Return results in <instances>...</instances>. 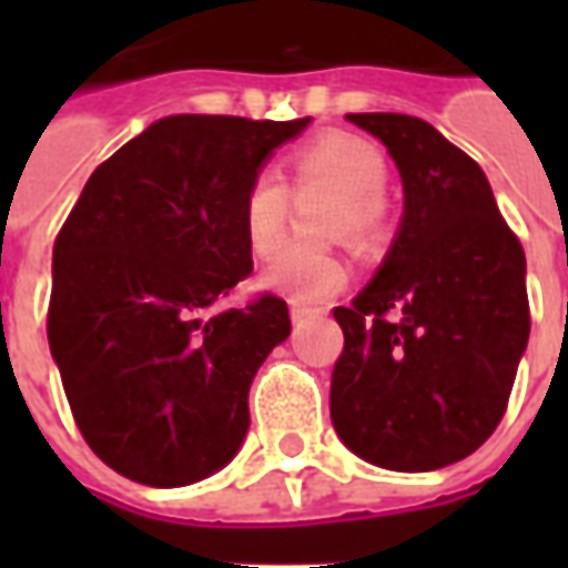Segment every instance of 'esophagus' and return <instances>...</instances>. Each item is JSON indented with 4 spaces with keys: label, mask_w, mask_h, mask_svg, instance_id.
<instances>
[{
    "label": "esophagus",
    "mask_w": 568,
    "mask_h": 568,
    "mask_svg": "<svg viewBox=\"0 0 568 568\" xmlns=\"http://www.w3.org/2000/svg\"><path fill=\"white\" fill-rule=\"evenodd\" d=\"M310 316V310H304V307H292V322H304Z\"/></svg>",
    "instance_id": "obj_1"
}]
</instances>
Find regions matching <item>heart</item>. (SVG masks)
Segmentation results:
<instances>
[{"label": "heart", "mask_w": 568, "mask_h": 568, "mask_svg": "<svg viewBox=\"0 0 568 568\" xmlns=\"http://www.w3.org/2000/svg\"><path fill=\"white\" fill-rule=\"evenodd\" d=\"M288 179L295 187L322 185L337 191L332 227L362 243L377 234L383 222V191H386V158L353 133H322L304 142L288 158ZM288 219V187L273 170H258L248 179L240 203L243 236L255 255H267L280 246ZM261 285L288 297L301 307H316L332 301L346 285V264L334 252L280 248L261 271Z\"/></svg>", "instance_id": "heart-1"}]
</instances>
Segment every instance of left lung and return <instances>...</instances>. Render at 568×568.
Returning a JSON list of instances; mask_svg holds the SVG:
<instances>
[{
	"mask_svg": "<svg viewBox=\"0 0 568 568\" xmlns=\"http://www.w3.org/2000/svg\"><path fill=\"white\" fill-rule=\"evenodd\" d=\"M389 149L405 219L349 307L332 423L349 450L393 471L459 463L505 417L529 341L526 255L484 170L428 121L346 115Z\"/></svg>",
	"mask_w": 568,
	"mask_h": 568,
	"instance_id": "obj_1",
	"label": "left lung"
}]
</instances>
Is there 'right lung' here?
Listing matches in <instances>:
<instances>
[{
    "label": "right lung",
    "mask_w": 568,
    "mask_h": 568,
    "mask_svg": "<svg viewBox=\"0 0 568 568\" xmlns=\"http://www.w3.org/2000/svg\"><path fill=\"white\" fill-rule=\"evenodd\" d=\"M310 118L170 115L103 161L54 240L48 344L75 426L118 475L185 487L234 459L248 386L292 332L252 273L240 203Z\"/></svg>",
    "instance_id": "obj_1"
}]
</instances>
